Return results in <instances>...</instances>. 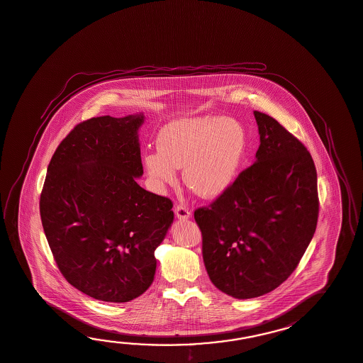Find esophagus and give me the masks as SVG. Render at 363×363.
<instances>
[{
	"mask_svg": "<svg viewBox=\"0 0 363 363\" xmlns=\"http://www.w3.org/2000/svg\"><path fill=\"white\" fill-rule=\"evenodd\" d=\"M174 211H175V216H177L179 219H188L191 217V211H189V209H188L186 206H184V205H182V203L175 205Z\"/></svg>",
	"mask_w": 363,
	"mask_h": 363,
	"instance_id": "obj_1",
	"label": "esophagus"
}]
</instances>
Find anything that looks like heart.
Listing matches in <instances>:
<instances>
[{"label":"heart","instance_id":"obj_1","mask_svg":"<svg viewBox=\"0 0 363 363\" xmlns=\"http://www.w3.org/2000/svg\"><path fill=\"white\" fill-rule=\"evenodd\" d=\"M245 132L228 118H179L162 128L158 152L144 157L145 169L157 189L177 182L183 169L186 186L203 199H216L234 183L245 157Z\"/></svg>","mask_w":363,"mask_h":363}]
</instances>
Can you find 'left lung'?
Returning a JSON list of instances; mask_svg holds the SVG:
<instances>
[{
	"mask_svg": "<svg viewBox=\"0 0 363 363\" xmlns=\"http://www.w3.org/2000/svg\"><path fill=\"white\" fill-rule=\"evenodd\" d=\"M256 160L225 194L194 211L209 279L238 299L285 282L315 234L318 175L311 154L276 118L255 111Z\"/></svg>",
	"mask_w": 363,
	"mask_h": 363,
	"instance_id": "1",
	"label": "left lung"
}]
</instances>
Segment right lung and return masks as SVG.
<instances>
[{
	"label": "right lung",
	"instance_id": "add662e5",
	"mask_svg": "<svg viewBox=\"0 0 363 363\" xmlns=\"http://www.w3.org/2000/svg\"><path fill=\"white\" fill-rule=\"evenodd\" d=\"M144 115L82 121L48 164L40 217L53 259L72 286L124 303L152 285L154 251L174 220L172 201L138 186Z\"/></svg>",
	"mask_w": 363,
	"mask_h": 363
}]
</instances>
